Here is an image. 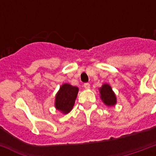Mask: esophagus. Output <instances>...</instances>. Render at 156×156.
<instances>
[{
    "label": "esophagus",
    "instance_id": "34e87169",
    "mask_svg": "<svg viewBox=\"0 0 156 156\" xmlns=\"http://www.w3.org/2000/svg\"><path fill=\"white\" fill-rule=\"evenodd\" d=\"M83 87H85L86 89H89V88H90V83H84V85H83Z\"/></svg>",
    "mask_w": 156,
    "mask_h": 156
}]
</instances>
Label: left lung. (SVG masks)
Here are the masks:
<instances>
[{"mask_svg":"<svg viewBox=\"0 0 156 156\" xmlns=\"http://www.w3.org/2000/svg\"><path fill=\"white\" fill-rule=\"evenodd\" d=\"M100 90V97H101L104 104L108 105V106H112V105L116 104V95L112 90L110 86L108 85V84H104Z\"/></svg>","mask_w":156,"mask_h":156,"instance_id":"left-lung-1","label":"left lung"}]
</instances>
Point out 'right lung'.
Segmentation results:
<instances>
[{
	"instance_id": "add662e5",
	"label": "right lung",
	"mask_w": 156,
	"mask_h": 156,
	"mask_svg": "<svg viewBox=\"0 0 156 156\" xmlns=\"http://www.w3.org/2000/svg\"><path fill=\"white\" fill-rule=\"evenodd\" d=\"M78 92V88L76 87H73L67 83L61 86L56 95L55 106L56 109L64 113H68L69 112H70L75 102Z\"/></svg>"
}]
</instances>
